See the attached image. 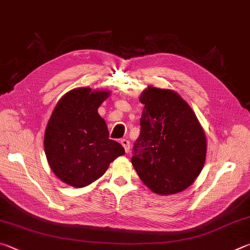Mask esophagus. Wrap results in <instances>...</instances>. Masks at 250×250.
Wrapping results in <instances>:
<instances>
[{
    "label": "esophagus",
    "instance_id": "obj_1",
    "mask_svg": "<svg viewBox=\"0 0 250 250\" xmlns=\"http://www.w3.org/2000/svg\"><path fill=\"white\" fill-rule=\"evenodd\" d=\"M120 143L122 145V146L125 147V153H128V152L130 151V142L126 140V139H122V140L120 141Z\"/></svg>",
    "mask_w": 250,
    "mask_h": 250
}]
</instances>
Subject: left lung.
<instances>
[{"instance_id": "obj_1", "label": "left lung", "mask_w": 250, "mask_h": 250, "mask_svg": "<svg viewBox=\"0 0 250 250\" xmlns=\"http://www.w3.org/2000/svg\"><path fill=\"white\" fill-rule=\"evenodd\" d=\"M139 100L145 108L131 159L134 170L155 194L183 192L204 167V129L191 105L174 90L149 86Z\"/></svg>"}]
</instances>
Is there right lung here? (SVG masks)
<instances>
[{
	"instance_id": "obj_1",
	"label": "right lung",
	"mask_w": 250,
	"mask_h": 250,
	"mask_svg": "<svg viewBox=\"0 0 250 250\" xmlns=\"http://www.w3.org/2000/svg\"><path fill=\"white\" fill-rule=\"evenodd\" d=\"M107 89L75 88L62 97L44 134V150L50 170L65 184L84 188L98 180L109 164L125 154L120 143L109 139L98 108L110 96Z\"/></svg>"
}]
</instances>
